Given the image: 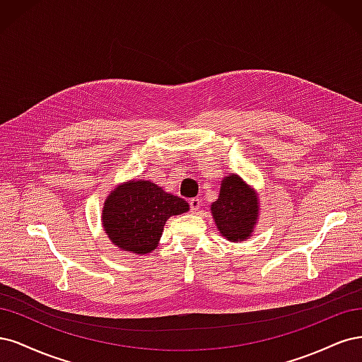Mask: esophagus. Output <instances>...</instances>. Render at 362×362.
Segmentation results:
<instances>
[{"instance_id": "34e87169", "label": "esophagus", "mask_w": 362, "mask_h": 362, "mask_svg": "<svg viewBox=\"0 0 362 362\" xmlns=\"http://www.w3.org/2000/svg\"><path fill=\"white\" fill-rule=\"evenodd\" d=\"M202 206V200L200 198H191L189 200V207H191V212H197L198 209Z\"/></svg>"}]
</instances>
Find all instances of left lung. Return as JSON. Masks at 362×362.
<instances>
[{
	"instance_id": "8db88e82",
	"label": "left lung",
	"mask_w": 362,
	"mask_h": 362,
	"mask_svg": "<svg viewBox=\"0 0 362 362\" xmlns=\"http://www.w3.org/2000/svg\"><path fill=\"white\" fill-rule=\"evenodd\" d=\"M259 211L257 195L238 174L223 179L218 200L211 206L219 233L231 242H242L252 235Z\"/></svg>"
}]
</instances>
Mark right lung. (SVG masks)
Segmentation results:
<instances>
[{"instance_id":"obj_1","label":"right lung","mask_w":362,"mask_h":362,"mask_svg":"<svg viewBox=\"0 0 362 362\" xmlns=\"http://www.w3.org/2000/svg\"><path fill=\"white\" fill-rule=\"evenodd\" d=\"M188 211L189 204L183 198L165 192L156 183L129 180L107 197L102 224L115 247L143 255L158 247L170 216Z\"/></svg>"}]
</instances>
